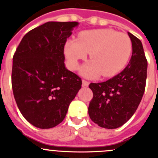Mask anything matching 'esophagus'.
I'll return each mask as SVG.
<instances>
[{
  "instance_id": "obj_1",
  "label": "esophagus",
  "mask_w": 158,
  "mask_h": 158,
  "mask_svg": "<svg viewBox=\"0 0 158 158\" xmlns=\"http://www.w3.org/2000/svg\"><path fill=\"white\" fill-rule=\"evenodd\" d=\"M82 85H83V87H88V86L89 85V82L86 81V80L83 79V80H82Z\"/></svg>"
}]
</instances>
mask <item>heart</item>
I'll use <instances>...</instances> for the list:
<instances>
[{"instance_id":"b5f03b06","label":"heart","mask_w":158,"mask_h":158,"mask_svg":"<svg viewBox=\"0 0 158 158\" xmlns=\"http://www.w3.org/2000/svg\"><path fill=\"white\" fill-rule=\"evenodd\" d=\"M65 54L70 69L77 70L80 60L90 53L92 60L83 66L81 74L87 78L101 75L112 77L127 64L132 52L130 37L113 29H96L82 31L77 40L65 44Z\"/></svg>"}]
</instances>
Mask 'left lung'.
<instances>
[{
	"instance_id": "obj_1",
	"label": "left lung",
	"mask_w": 158,
	"mask_h": 158,
	"mask_svg": "<svg viewBox=\"0 0 158 158\" xmlns=\"http://www.w3.org/2000/svg\"><path fill=\"white\" fill-rule=\"evenodd\" d=\"M132 43L129 64L112 79L91 83L93 97L88 107L92 122L101 127L114 129L126 123L139 106L145 90L148 62L141 41L128 32Z\"/></svg>"
}]
</instances>
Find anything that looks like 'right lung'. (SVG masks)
Segmentation results:
<instances>
[{
	"label": "right lung",
	"instance_id": "1",
	"mask_svg": "<svg viewBox=\"0 0 158 158\" xmlns=\"http://www.w3.org/2000/svg\"><path fill=\"white\" fill-rule=\"evenodd\" d=\"M77 22H48L27 32L14 57L11 81L23 116L41 129L66 117L81 88V78L65 67L64 46Z\"/></svg>",
	"mask_w": 158,
	"mask_h": 158
}]
</instances>
